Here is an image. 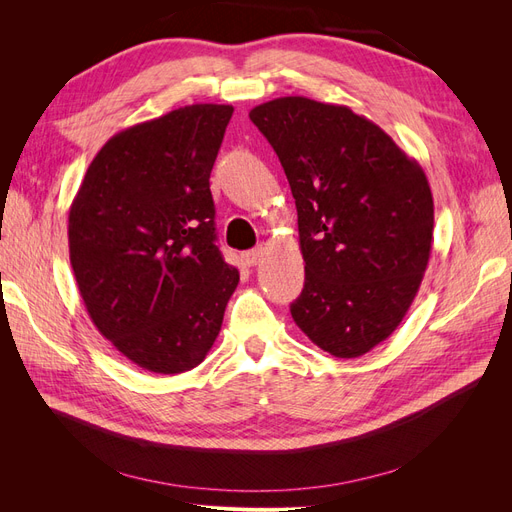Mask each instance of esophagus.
<instances>
[{
  "mask_svg": "<svg viewBox=\"0 0 512 512\" xmlns=\"http://www.w3.org/2000/svg\"><path fill=\"white\" fill-rule=\"evenodd\" d=\"M262 254H265V247H254V250H247L243 254V262L247 267H254L256 262L262 258Z\"/></svg>",
  "mask_w": 512,
  "mask_h": 512,
  "instance_id": "1",
  "label": "esophagus"
}]
</instances>
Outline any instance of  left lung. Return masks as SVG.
<instances>
[{"label":"left lung","mask_w":512,"mask_h":512,"mask_svg":"<svg viewBox=\"0 0 512 512\" xmlns=\"http://www.w3.org/2000/svg\"><path fill=\"white\" fill-rule=\"evenodd\" d=\"M282 162L299 215L297 327L337 359L384 342L423 282L433 198L421 164L348 106L303 96L250 111Z\"/></svg>","instance_id":"1"}]
</instances>
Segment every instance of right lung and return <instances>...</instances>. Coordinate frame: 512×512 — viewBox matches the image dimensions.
<instances>
[{"mask_svg": "<svg viewBox=\"0 0 512 512\" xmlns=\"http://www.w3.org/2000/svg\"><path fill=\"white\" fill-rule=\"evenodd\" d=\"M230 117L228 104H192L115 134L72 200L70 265L89 318L156 374L203 363L239 284L209 190Z\"/></svg>", "mask_w": 512, "mask_h": 512, "instance_id": "right-lung-1", "label": "right lung"}]
</instances>
